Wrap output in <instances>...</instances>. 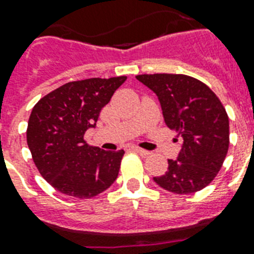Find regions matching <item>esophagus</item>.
Wrapping results in <instances>:
<instances>
[{
	"label": "esophagus",
	"instance_id": "34e87169",
	"mask_svg": "<svg viewBox=\"0 0 254 254\" xmlns=\"http://www.w3.org/2000/svg\"><path fill=\"white\" fill-rule=\"evenodd\" d=\"M131 149H133V151H135V153H138L139 155H142V157H147V155L150 154V151L143 150L141 147H131Z\"/></svg>",
	"mask_w": 254,
	"mask_h": 254
}]
</instances>
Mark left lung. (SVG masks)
<instances>
[{
    "label": "left lung",
    "mask_w": 254,
    "mask_h": 254,
    "mask_svg": "<svg viewBox=\"0 0 254 254\" xmlns=\"http://www.w3.org/2000/svg\"><path fill=\"white\" fill-rule=\"evenodd\" d=\"M154 92L165 124L182 135L177 159L154 177L159 187L174 193H192L213 181L229 146V120L223 104L204 83L187 75H138Z\"/></svg>",
    "instance_id": "1"
}]
</instances>
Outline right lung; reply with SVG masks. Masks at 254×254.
I'll return each mask as SVG.
<instances>
[{
    "mask_svg": "<svg viewBox=\"0 0 254 254\" xmlns=\"http://www.w3.org/2000/svg\"><path fill=\"white\" fill-rule=\"evenodd\" d=\"M127 76L71 81L35 104L27 125V145L39 173L69 196L93 197L117 179L124 150L107 151L85 143L100 111Z\"/></svg>",
    "mask_w": 254,
    "mask_h": 254,
    "instance_id": "obj_1",
    "label": "right lung"
}]
</instances>
